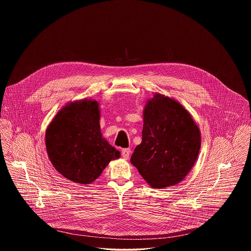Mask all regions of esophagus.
Wrapping results in <instances>:
<instances>
[{
	"label": "esophagus",
	"instance_id": "1",
	"mask_svg": "<svg viewBox=\"0 0 251 251\" xmlns=\"http://www.w3.org/2000/svg\"><path fill=\"white\" fill-rule=\"evenodd\" d=\"M130 154H131V150L130 149H123L121 151V155H122L124 160H128Z\"/></svg>",
	"mask_w": 251,
	"mask_h": 251
}]
</instances>
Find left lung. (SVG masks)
<instances>
[{"instance_id": "8db88e82", "label": "left lung", "mask_w": 251, "mask_h": 251, "mask_svg": "<svg viewBox=\"0 0 251 251\" xmlns=\"http://www.w3.org/2000/svg\"><path fill=\"white\" fill-rule=\"evenodd\" d=\"M143 120L142 142L134 149L131 164L152 188L178 184L199 155V126L178 100L160 93L147 100Z\"/></svg>"}]
</instances>
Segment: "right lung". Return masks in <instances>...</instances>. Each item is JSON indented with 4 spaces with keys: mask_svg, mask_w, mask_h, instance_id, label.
Masks as SVG:
<instances>
[{
    "mask_svg": "<svg viewBox=\"0 0 251 251\" xmlns=\"http://www.w3.org/2000/svg\"><path fill=\"white\" fill-rule=\"evenodd\" d=\"M97 100L84 99L67 103L49 124L45 144L49 159L65 178L89 184L100 177L120 152L102 137Z\"/></svg>",
    "mask_w": 251,
    "mask_h": 251,
    "instance_id": "right-lung-1",
    "label": "right lung"
}]
</instances>
